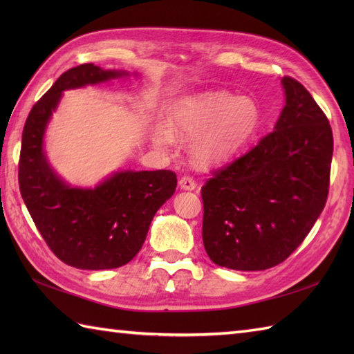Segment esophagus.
<instances>
[{
	"label": "esophagus",
	"instance_id": "esophagus-1",
	"mask_svg": "<svg viewBox=\"0 0 354 354\" xmlns=\"http://www.w3.org/2000/svg\"><path fill=\"white\" fill-rule=\"evenodd\" d=\"M179 187H181V189H184V190H194L198 187V184L193 178L183 176L181 179H179Z\"/></svg>",
	"mask_w": 354,
	"mask_h": 354
}]
</instances>
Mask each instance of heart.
<instances>
[{"label":"heart","mask_w":354,"mask_h":354,"mask_svg":"<svg viewBox=\"0 0 354 354\" xmlns=\"http://www.w3.org/2000/svg\"><path fill=\"white\" fill-rule=\"evenodd\" d=\"M260 108L250 97L227 91L201 93L184 97L173 104L169 129L156 127L155 141L173 142L171 131L183 138H194L192 155L199 164L222 162L234 155L260 126Z\"/></svg>","instance_id":"heart-1"}]
</instances>
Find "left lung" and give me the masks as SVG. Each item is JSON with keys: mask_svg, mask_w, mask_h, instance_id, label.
<instances>
[{"mask_svg": "<svg viewBox=\"0 0 354 354\" xmlns=\"http://www.w3.org/2000/svg\"><path fill=\"white\" fill-rule=\"evenodd\" d=\"M286 104L257 146L201 189L202 240L216 265L263 270L301 245L326 207L333 133L310 93L289 76Z\"/></svg>", "mask_w": 354, "mask_h": 354, "instance_id": "left-lung-1", "label": "left lung"}]
</instances>
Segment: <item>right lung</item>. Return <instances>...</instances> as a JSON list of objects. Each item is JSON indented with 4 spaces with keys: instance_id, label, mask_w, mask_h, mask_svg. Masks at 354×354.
<instances>
[{
    "instance_id": "1",
    "label": "right lung",
    "mask_w": 354,
    "mask_h": 354,
    "mask_svg": "<svg viewBox=\"0 0 354 354\" xmlns=\"http://www.w3.org/2000/svg\"><path fill=\"white\" fill-rule=\"evenodd\" d=\"M127 76L84 64L65 71L35 103L22 131L18 181L30 216L53 254L79 269H112L141 250L155 213L176 189L171 170L117 171L95 189H73L50 169L44 132L62 91Z\"/></svg>"
}]
</instances>
